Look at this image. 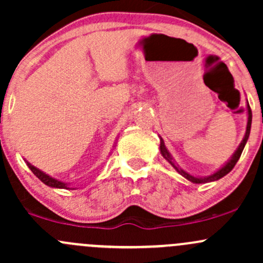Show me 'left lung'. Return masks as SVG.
I'll return each instance as SVG.
<instances>
[{
	"instance_id": "8db88e82",
	"label": "left lung",
	"mask_w": 263,
	"mask_h": 263,
	"mask_svg": "<svg viewBox=\"0 0 263 263\" xmlns=\"http://www.w3.org/2000/svg\"><path fill=\"white\" fill-rule=\"evenodd\" d=\"M247 109H248V121H247V129H246V134H245L243 140H242L241 144H239L238 149H237V151L234 152V154L232 155V158H231V159L228 160L227 164H226L224 166H222V168L219 169V171H217L216 173H213V174H212V176H210V177H204V178H197V177L191 176V174H188L187 172H184V171H183V169L178 168V166H177L176 164H174L173 162H172V157H171V154H169V152L166 151V148H165V145H164V142H163V139H160V153H162L163 157H164L165 159L168 160V162L171 163V164L173 165L174 168L177 169L178 173L182 174V176L184 177V178H187V179L191 180L192 183H207V182H213V180L221 179L222 177H224L226 174L230 173V172L232 171V169L234 168V165H236V163L238 162L239 157H241L242 152H243V148H245L246 143H247L248 137H250L251 123H252V111H251L250 105L247 106Z\"/></svg>"
}]
</instances>
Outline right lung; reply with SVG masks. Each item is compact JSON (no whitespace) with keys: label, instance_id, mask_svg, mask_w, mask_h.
<instances>
[{"label":"right lung","instance_id":"obj_1","mask_svg":"<svg viewBox=\"0 0 263 263\" xmlns=\"http://www.w3.org/2000/svg\"><path fill=\"white\" fill-rule=\"evenodd\" d=\"M27 165H29V168L31 169V172H32L33 174H35L36 177L39 178V179L41 180L42 183H45L46 185H49V187H52V188H64V189H70L69 187H67L66 183L64 182H60V180L55 179V178L47 176L46 173H44V172H41L40 169H37L36 166L31 165L29 162H26Z\"/></svg>","mask_w":263,"mask_h":263}]
</instances>
